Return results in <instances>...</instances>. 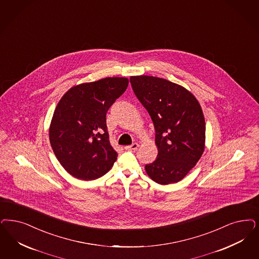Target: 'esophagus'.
<instances>
[{"label":"esophagus","instance_id":"34e87169","mask_svg":"<svg viewBox=\"0 0 259 259\" xmlns=\"http://www.w3.org/2000/svg\"><path fill=\"white\" fill-rule=\"evenodd\" d=\"M138 147H139V144L138 143H133V144H131V145H127V146H125L124 148L126 150H137L138 149Z\"/></svg>","mask_w":259,"mask_h":259}]
</instances>
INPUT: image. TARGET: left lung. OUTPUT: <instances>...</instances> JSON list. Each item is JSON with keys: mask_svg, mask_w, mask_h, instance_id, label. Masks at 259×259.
I'll use <instances>...</instances> for the list:
<instances>
[{"mask_svg": "<svg viewBox=\"0 0 259 259\" xmlns=\"http://www.w3.org/2000/svg\"><path fill=\"white\" fill-rule=\"evenodd\" d=\"M130 83L156 131L158 156L145 165L146 173L160 185L177 183L195 166L205 149L202 108L188 90L166 79L140 75L131 76Z\"/></svg>", "mask_w": 259, "mask_h": 259, "instance_id": "obj_1", "label": "left lung"}]
</instances>
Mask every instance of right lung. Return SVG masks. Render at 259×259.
<instances>
[{
    "label": "right lung",
    "instance_id": "add662e5",
    "mask_svg": "<svg viewBox=\"0 0 259 259\" xmlns=\"http://www.w3.org/2000/svg\"><path fill=\"white\" fill-rule=\"evenodd\" d=\"M125 77H107L72 87L55 108L50 142L57 160L75 178L105 175L117 153L111 146L106 114L127 89Z\"/></svg>",
    "mask_w": 259,
    "mask_h": 259
}]
</instances>
